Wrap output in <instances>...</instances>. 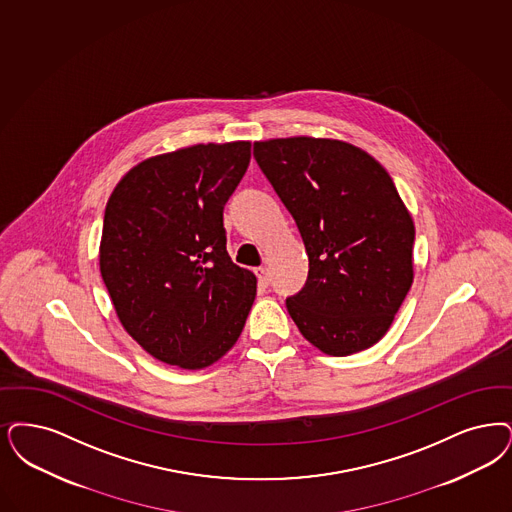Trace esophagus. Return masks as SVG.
<instances>
[{"mask_svg":"<svg viewBox=\"0 0 512 512\" xmlns=\"http://www.w3.org/2000/svg\"><path fill=\"white\" fill-rule=\"evenodd\" d=\"M255 274H257V278H259V284H261V286H268V282H270L268 268L261 266V268H257V270H255Z\"/></svg>","mask_w":512,"mask_h":512,"instance_id":"esophagus-1","label":"esophagus"}]
</instances>
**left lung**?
Returning a JSON list of instances; mask_svg holds the SVG:
<instances>
[{
    "label": "left lung",
    "mask_w": 512,
    "mask_h": 512,
    "mask_svg": "<svg viewBox=\"0 0 512 512\" xmlns=\"http://www.w3.org/2000/svg\"><path fill=\"white\" fill-rule=\"evenodd\" d=\"M253 156L307 249V284L286 301L295 326L329 356L373 347L413 282L415 226L387 169L354 144L303 135L257 141Z\"/></svg>",
    "instance_id": "left-lung-1"
}]
</instances>
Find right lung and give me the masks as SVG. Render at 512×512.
I'll return each mask as SVG.
<instances>
[{"mask_svg": "<svg viewBox=\"0 0 512 512\" xmlns=\"http://www.w3.org/2000/svg\"><path fill=\"white\" fill-rule=\"evenodd\" d=\"M251 158L249 141L146 158L104 211L99 266L123 329L156 360L204 369L236 345L257 278L226 251L223 209Z\"/></svg>", "mask_w": 512, "mask_h": 512, "instance_id": "add662e5", "label": "right lung"}]
</instances>
